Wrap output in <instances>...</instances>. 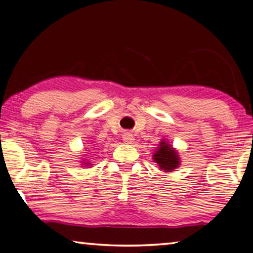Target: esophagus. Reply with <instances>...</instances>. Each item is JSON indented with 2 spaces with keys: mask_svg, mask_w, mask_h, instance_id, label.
Wrapping results in <instances>:
<instances>
[{
  "mask_svg": "<svg viewBox=\"0 0 253 253\" xmlns=\"http://www.w3.org/2000/svg\"><path fill=\"white\" fill-rule=\"evenodd\" d=\"M123 142L125 143V144H134V142H135V137L132 136V135H130L129 132H125V134L123 135Z\"/></svg>",
  "mask_w": 253,
  "mask_h": 253,
  "instance_id": "esophagus-1",
  "label": "esophagus"
}]
</instances>
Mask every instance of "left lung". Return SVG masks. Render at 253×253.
<instances>
[{"mask_svg":"<svg viewBox=\"0 0 253 253\" xmlns=\"http://www.w3.org/2000/svg\"><path fill=\"white\" fill-rule=\"evenodd\" d=\"M153 161L164 172H174L181 165V157L178 152L166 139H162L158 147L154 151Z\"/></svg>","mask_w":253,"mask_h":253,"instance_id":"8db88e82","label":"left lung"}]
</instances>
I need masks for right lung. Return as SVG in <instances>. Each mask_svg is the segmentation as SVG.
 Masks as SVG:
<instances>
[{
  "instance_id": "add662e5",
  "label": "right lung",
  "mask_w": 253,
  "mask_h": 253,
  "mask_svg": "<svg viewBox=\"0 0 253 253\" xmlns=\"http://www.w3.org/2000/svg\"><path fill=\"white\" fill-rule=\"evenodd\" d=\"M84 156H87V154H84ZM81 165H83V168H89V166H92V162L89 161V157H84L83 158V161H80Z\"/></svg>"
}]
</instances>
